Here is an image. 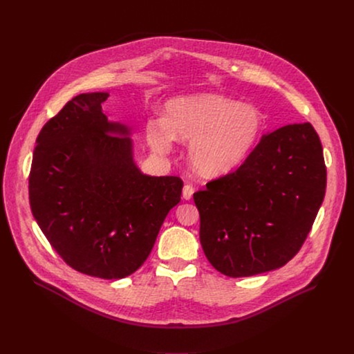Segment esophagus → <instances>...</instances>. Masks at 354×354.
Masks as SVG:
<instances>
[{"label":"esophagus","mask_w":354,"mask_h":354,"mask_svg":"<svg viewBox=\"0 0 354 354\" xmlns=\"http://www.w3.org/2000/svg\"><path fill=\"white\" fill-rule=\"evenodd\" d=\"M193 193H194V187L192 186V185H185V187H183V198L185 200H190L192 198V196H193Z\"/></svg>","instance_id":"esophagus-1"}]
</instances>
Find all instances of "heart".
<instances>
[{"label":"heart","instance_id":"b5f03b06","mask_svg":"<svg viewBox=\"0 0 354 354\" xmlns=\"http://www.w3.org/2000/svg\"><path fill=\"white\" fill-rule=\"evenodd\" d=\"M263 129L258 109L218 93H196L169 100L165 119L147 124L156 153L168 154L174 140L190 142L192 168L216 179L235 171L255 148Z\"/></svg>","mask_w":354,"mask_h":354}]
</instances>
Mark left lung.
Masks as SVG:
<instances>
[{
	"instance_id": "1",
	"label": "left lung",
	"mask_w": 354,
	"mask_h": 354,
	"mask_svg": "<svg viewBox=\"0 0 354 354\" xmlns=\"http://www.w3.org/2000/svg\"><path fill=\"white\" fill-rule=\"evenodd\" d=\"M325 189L324 151L310 123L263 134L235 172L193 194L206 258L230 277L284 266L311 231Z\"/></svg>"
}]
</instances>
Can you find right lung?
<instances>
[{"label":"right lung","instance_id":"add662e5","mask_svg":"<svg viewBox=\"0 0 354 354\" xmlns=\"http://www.w3.org/2000/svg\"><path fill=\"white\" fill-rule=\"evenodd\" d=\"M108 96L81 93L43 126L29 201L37 225L67 265L112 280L147 261L165 217L180 201L183 182L141 172L131 127L102 111Z\"/></svg>","mask_w":354,"mask_h":354}]
</instances>
